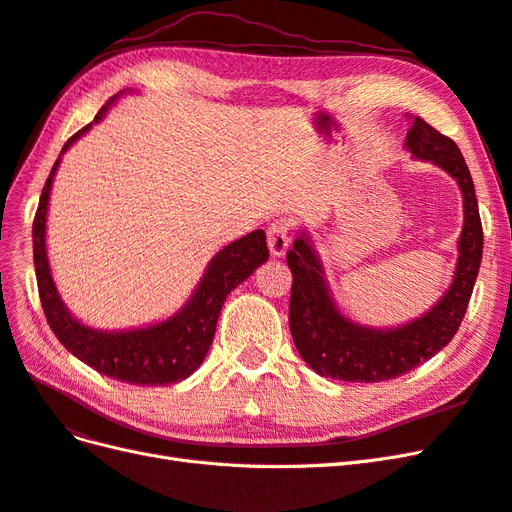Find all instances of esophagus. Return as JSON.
<instances>
[{"label": "esophagus", "instance_id": "34e87169", "mask_svg": "<svg viewBox=\"0 0 512 512\" xmlns=\"http://www.w3.org/2000/svg\"><path fill=\"white\" fill-rule=\"evenodd\" d=\"M290 232L292 226L288 220H275L267 228V241H269V250L273 256H284L290 243Z\"/></svg>", "mask_w": 512, "mask_h": 512}]
</instances>
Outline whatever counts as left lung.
Instances as JSON below:
<instances>
[{
    "label": "left lung",
    "instance_id": "8db88e82",
    "mask_svg": "<svg viewBox=\"0 0 512 512\" xmlns=\"http://www.w3.org/2000/svg\"><path fill=\"white\" fill-rule=\"evenodd\" d=\"M406 147L416 158L431 160L457 179L463 194V222L455 280L423 318L399 329L359 327L337 312L316 252L305 235L294 239L286 262L292 271L290 333L303 361L316 374L344 382L393 380L438 354L455 337L466 316L483 258V224L478 215L472 175L453 138L414 117Z\"/></svg>",
    "mask_w": 512,
    "mask_h": 512
}]
</instances>
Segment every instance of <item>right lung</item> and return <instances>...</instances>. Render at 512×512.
I'll use <instances>...</instances> for the list:
<instances>
[{"instance_id": "add662e5", "label": "right lung", "mask_w": 512, "mask_h": 512, "mask_svg": "<svg viewBox=\"0 0 512 512\" xmlns=\"http://www.w3.org/2000/svg\"><path fill=\"white\" fill-rule=\"evenodd\" d=\"M108 104L100 108L94 123L104 117ZM94 123H87L83 130L70 136L61 153L94 126ZM57 166L59 160L53 164L51 175L42 188L32 228L38 294L46 322H49L55 337L76 359H81L108 378L128 384L166 386L192 376L209 352L215 335V324H218V316L230 290L247 280L258 265L267 262L269 247L265 232L254 230L250 235L226 245L222 252L215 254L188 305L166 322L153 324V327L147 329L121 333L89 329L83 327L81 322H76L70 316L66 305L61 303L51 277L49 260H46V209H49L51 183Z\"/></svg>"}]
</instances>
